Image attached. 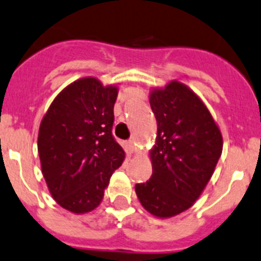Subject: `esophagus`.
I'll return each mask as SVG.
<instances>
[{"label": "esophagus", "instance_id": "esophagus-1", "mask_svg": "<svg viewBox=\"0 0 261 261\" xmlns=\"http://www.w3.org/2000/svg\"><path fill=\"white\" fill-rule=\"evenodd\" d=\"M125 147H126V150H127L128 154H134V153L136 152V145H135V143H134V140H128V142H126Z\"/></svg>", "mask_w": 261, "mask_h": 261}]
</instances>
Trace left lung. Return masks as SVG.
Instances as JSON below:
<instances>
[{
    "label": "left lung",
    "mask_w": 261,
    "mask_h": 261,
    "mask_svg": "<svg viewBox=\"0 0 261 261\" xmlns=\"http://www.w3.org/2000/svg\"><path fill=\"white\" fill-rule=\"evenodd\" d=\"M149 103L157 119L149 152L153 174L135 192L148 213L167 219L199 198L221 155L223 136L207 107L181 82L152 89Z\"/></svg>",
    "instance_id": "8db88e82"
}]
</instances>
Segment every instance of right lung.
<instances>
[{
    "mask_svg": "<svg viewBox=\"0 0 261 261\" xmlns=\"http://www.w3.org/2000/svg\"><path fill=\"white\" fill-rule=\"evenodd\" d=\"M118 87L95 77L72 82L54 99L38 130V155L53 198L73 214L96 208L125 160L112 135Z\"/></svg>",
    "mask_w": 261,
    "mask_h": 261,
    "instance_id": "1",
    "label": "right lung"
}]
</instances>
